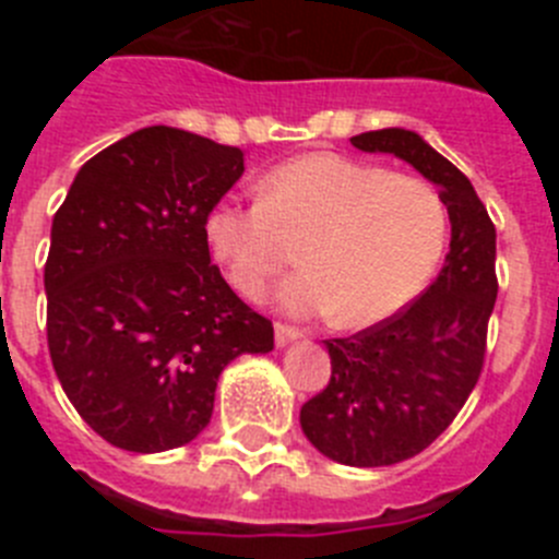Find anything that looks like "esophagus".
I'll return each instance as SVG.
<instances>
[{
  "instance_id": "obj_1",
  "label": "esophagus",
  "mask_w": 559,
  "mask_h": 559,
  "mask_svg": "<svg viewBox=\"0 0 559 559\" xmlns=\"http://www.w3.org/2000/svg\"><path fill=\"white\" fill-rule=\"evenodd\" d=\"M296 338H299V330L285 328V324H276V330H274L276 347H288V344H294Z\"/></svg>"
}]
</instances>
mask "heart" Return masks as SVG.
<instances>
[{
	"mask_svg": "<svg viewBox=\"0 0 559 559\" xmlns=\"http://www.w3.org/2000/svg\"><path fill=\"white\" fill-rule=\"evenodd\" d=\"M260 204L221 201L204 240L231 288L263 299L302 243L280 290L290 316H330L349 330L372 328L412 305L431 283L448 240V206L437 187L338 153H308L265 173Z\"/></svg>",
	"mask_w": 559,
	"mask_h": 559,
	"instance_id": "heart-1",
	"label": "heart"
}]
</instances>
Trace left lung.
<instances>
[{
    "instance_id": "1",
    "label": "left lung",
    "mask_w": 559,
    "mask_h": 559,
    "mask_svg": "<svg viewBox=\"0 0 559 559\" xmlns=\"http://www.w3.org/2000/svg\"><path fill=\"white\" fill-rule=\"evenodd\" d=\"M358 151L392 153L431 181L448 206L451 249L417 302L349 338H330V383L299 412L319 453L349 467H389L426 451L471 397L498 296L496 226L456 165L417 131L353 136Z\"/></svg>"
}]
</instances>
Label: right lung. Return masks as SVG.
Wrapping results in <instances>:
<instances>
[{
    "instance_id": "1",
    "label": "right lung",
    "mask_w": 559,
    "mask_h": 559,
    "mask_svg": "<svg viewBox=\"0 0 559 559\" xmlns=\"http://www.w3.org/2000/svg\"><path fill=\"white\" fill-rule=\"evenodd\" d=\"M243 151L151 126L86 162L52 218L49 358L69 403L114 448L162 453L210 426L237 355L274 349L269 319L210 265L204 218Z\"/></svg>"
}]
</instances>
